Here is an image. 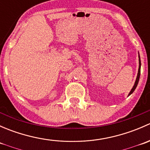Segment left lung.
I'll return each mask as SVG.
<instances>
[{
	"label": "left lung",
	"instance_id": "8db88e82",
	"mask_svg": "<svg viewBox=\"0 0 150 150\" xmlns=\"http://www.w3.org/2000/svg\"><path fill=\"white\" fill-rule=\"evenodd\" d=\"M139 70H138V74H137V79H136V81H135V83H134V86H133L132 89H131V90L130 93H128V96H130V95H131V93H132L133 92H134V91H135L136 88H137V85H138V83H139V81L140 73H141V59H140L139 54Z\"/></svg>",
	"mask_w": 150,
	"mask_h": 150
}]
</instances>
